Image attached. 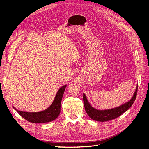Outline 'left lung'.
<instances>
[{
    "instance_id": "left-lung-1",
    "label": "left lung",
    "mask_w": 149,
    "mask_h": 149,
    "mask_svg": "<svg viewBox=\"0 0 149 149\" xmlns=\"http://www.w3.org/2000/svg\"><path fill=\"white\" fill-rule=\"evenodd\" d=\"M137 87L136 89V91H135L133 97L129 102H126L124 104L121 105L118 107L114 108V109L103 111L97 110L93 107L88 101L85 94H83V102L85 111L86 112L88 115L90 117V118H91L94 120L105 122L114 119L123 114L124 112H125L126 111H127L129 108L132 106L137 97L138 89Z\"/></svg>"
}]
</instances>
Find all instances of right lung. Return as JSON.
Segmentation results:
<instances>
[{
  "label": "right lung",
  "mask_w": 149,
  "mask_h": 149,
  "mask_svg": "<svg viewBox=\"0 0 149 149\" xmlns=\"http://www.w3.org/2000/svg\"><path fill=\"white\" fill-rule=\"evenodd\" d=\"M66 87V85H65L60 88L52 105L43 111L38 112H27L17 110L14 107L13 108L22 118L30 123H45L52 121L56 119L60 115L61 102Z\"/></svg>",
  "instance_id": "right-lung-1"
}]
</instances>
